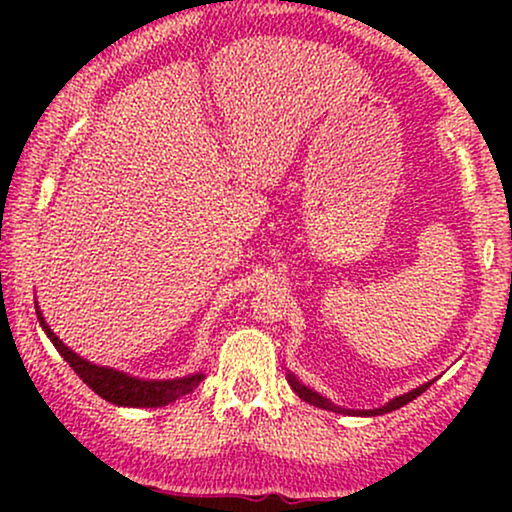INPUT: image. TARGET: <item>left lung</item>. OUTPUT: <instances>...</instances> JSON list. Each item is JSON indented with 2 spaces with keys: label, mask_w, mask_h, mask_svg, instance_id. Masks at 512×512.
Wrapping results in <instances>:
<instances>
[{
  "label": "left lung",
  "mask_w": 512,
  "mask_h": 512,
  "mask_svg": "<svg viewBox=\"0 0 512 512\" xmlns=\"http://www.w3.org/2000/svg\"><path fill=\"white\" fill-rule=\"evenodd\" d=\"M286 380H289L291 390L296 392V395L301 397L303 402L313 404V407H320V409H327V411H337V414H351V416H380V414H387V411H395L399 407H404V404H409L411 399H416V397L421 395V392H426L428 387H431V383H424L421 387H416V390H409V392H404V395L390 399V402L383 404V407H378V409H342V407H337V404H334V402H330V399H327V397H322L320 392H315V390H310V387H305L301 380H298L293 373H286Z\"/></svg>",
  "instance_id": "left-lung-1"
}]
</instances>
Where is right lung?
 I'll list each match as a JSON object with an SVG mask.
<instances>
[{"label":"right lung","mask_w":512,"mask_h":512,"mask_svg":"<svg viewBox=\"0 0 512 512\" xmlns=\"http://www.w3.org/2000/svg\"><path fill=\"white\" fill-rule=\"evenodd\" d=\"M35 313H38L40 327L48 334L50 342L55 344V349L60 351L64 361L74 368V373L79 375L98 397H103L105 402L110 404H117V407H166V404L175 402V399L187 395V392H192V387L199 385V380L204 378V373H190L185 375V378L173 380H144L110 366H98V363L86 361L84 356L74 354V351L50 330V325L45 322L43 310L38 308V303H35Z\"/></svg>","instance_id":"1"}]
</instances>
